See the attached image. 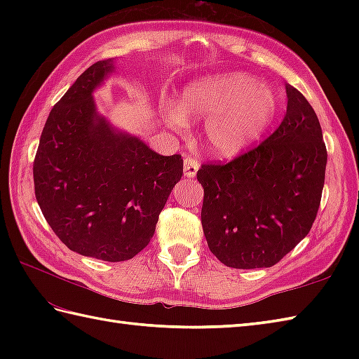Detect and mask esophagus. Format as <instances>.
Listing matches in <instances>:
<instances>
[{
  "mask_svg": "<svg viewBox=\"0 0 359 359\" xmlns=\"http://www.w3.org/2000/svg\"><path fill=\"white\" fill-rule=\"evenodd\" d=\"M199 166L201 165H199V162H197V158L187 156L185 160H184V174H185V177H188V179L196 177Z\"/></svg>",
  "mask_w": 359,
  "mask_h": 359,
  "instance_id": "1",
  "label": "esophagus"
}]
</instances>
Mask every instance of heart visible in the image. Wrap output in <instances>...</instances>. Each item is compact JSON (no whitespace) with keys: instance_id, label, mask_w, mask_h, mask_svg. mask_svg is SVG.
Segmentation results:
<instances>
[{"instance_id":"obj_1","label":"heart","mask_w":359,"mask_h":359,"mask_svg":"<svg viewBox=\"0 0 359 359\" xmlns=\"http://www.w3.org/2000/svg\"><path fill=\"white\" fill-rule=\"evenodd\" d=\"M279 98L269 83L243 72L205 75L189 83L179 104H166L168 126L184 129L187 118H207L203 137L212 154L239 156L269 131L278 116Z\"/></svg>"}]
</instances>
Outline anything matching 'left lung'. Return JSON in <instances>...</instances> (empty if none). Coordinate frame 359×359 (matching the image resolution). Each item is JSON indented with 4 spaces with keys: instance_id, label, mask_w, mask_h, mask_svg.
Listing matches in <instances>:
<instances>
[{
    "instance_id": "1",
    "label": "left lung",
    "mask_w": 359,
    "mask_h": 359,
    "mask_svg": "<svg viewBox=\"0 0 359 359\" xmlns=\"http://www.w3.org/2000/svg\"><path fill=\"white\" fill-rule=\"evenodd\" d=\"M287 114L269 139L225 165H202V226L231 269L278 264L309 234L324 188L327 149L307 98L285 85Z\"/></svg>"
}]
</instances>
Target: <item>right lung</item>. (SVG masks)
Wrapping results in <instances>:
<instances>
[{
	"label": "right lung",
	"instance_id": "right-lung-1",
	"mask_svg": "<svg viewBox=\"0 0 359 359\" xmlns=\"http://www.w3.org/2000/svg\"><path fill=\"white\" fill-rule=\"evenodd\" d=\"M116 71L102 60L53 106L34 162L44 219L75 253L120 262L148 245L184 174L179 154L160 156L98 114L94 90Z\"/></svg>",
	"mask_w": 359,
	"mask_h": 359
}]
</instances>
